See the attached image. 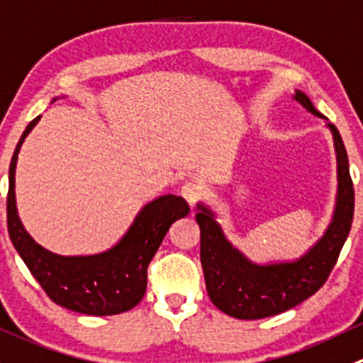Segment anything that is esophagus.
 <instances>
[{
	"label": "esophagus",
	"mask_w": 363,
	"mask_h": 363,
	"mask_svg": "<svg viewBox=\"0 0 363 363\" xmlns=\"http://www.w3.org/2000/svg\"><path fill=\"white\" fill-rule=\"evenodd\" d=\"M181 195L184 196L186 202L193 207L199 202L200 196H202V186L196 181H186L181 188Z\"/></svg>",
	"instance_id": "1"
}]
</instances>
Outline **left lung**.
<instances>
[{
    "label": "left lung",
    "mask_w": 363,
    "mask_h": 363,
    "mask_svg": "<svg viewBox=\"0 0 363 363\" xmlns=\"http://www.w3.org/2000/svg\"><path fill=\"white\" fill-rule=\"evenodd\" d=\"M293 99L319 118L307 94L294 90ZM337 156V199L332 221L315 245L294 260L259 264L250 260L223 234L216 214L199 202L195 214L200 227V260L211 301L235 319H262L296 307L321 289L350 235L354 213V189L346 147L332 122L326 124Z\"/></svg>",
    "instance_id": "8db88e82"
}]
</instances>
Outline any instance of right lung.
<instances>
[{"label":"right lung","mask_w":363,"mask_h":363,"mask_svg":"<svg viewBox=\"0 0 363 363\" xmlns=\"http://www.w3.org/2000/svg\"><path fill=\"white\" fill-rule=\"evenodd\" d=\"M56 101V99H52ZM40 117L24 129L9 170L6 225L13 248L56 305L88 315L131 311L147 289V267L172 223L188 216L182 196L163 195L145 203L121 241L94 255H58L38 245L21 223L16 206V167L21 145Z\"/></svg>","instance_id":"obj_1"}]
</instances>
